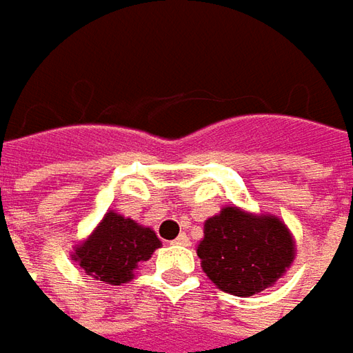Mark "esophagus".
Segmentation results:
<instances>
[{"instance_id": "34e87169", "label": "esophagus", "mask_w": 353, "mask_h": 353, "mask_svg": "<svg viewBox=\"0 0 353 353\" xmlns=\"http://www.w3.org/2000/svg\"><path fill=\"white\" fill-rule=\"evenodd\" d=\"M172 243H174V245H190V239L184 236V234H181V236L176 237V239H174Z\"/></svg>"}]
</instances>
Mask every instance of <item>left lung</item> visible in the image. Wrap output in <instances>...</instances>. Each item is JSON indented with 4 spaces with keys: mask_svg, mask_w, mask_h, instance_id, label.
Segmentation results:
<instances>
[{
    "mask_svg": "<svg viewBox=\"0 0 353 353\" xmlns=\"http://www.w3.org/2000/svg\"><path fill=\"white\" fill-rule=\"evenodd\" d=\"M196 253L220 291L251 296L285 275L294 259V239L277 216L224 206L204 222Z\"/></svg>",
    "mask_w": 353,
    "mask_h": 353,
    "instance_id": "1",
    "label": "left lung"
}]
</instances>
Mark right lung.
Returning a JSON list of instances; mask_svg holds the SVG:
<instances>
[{"label":"right lung","mask_w":353,"mask_h":353,"mask_svg":"<svg viewBox=\"0 0 353 353\" xmlns=\"http://www.w3.org/2000/svg\"><path fill=\"white\" fill-rule=\"evenodd\" d=\"M161 248L151 228L110 210L98 228L72 251V261L84 275L108 285H121L133 279V271Z\"/></svg>","instance_id":"obj_1"}]
</instances>
